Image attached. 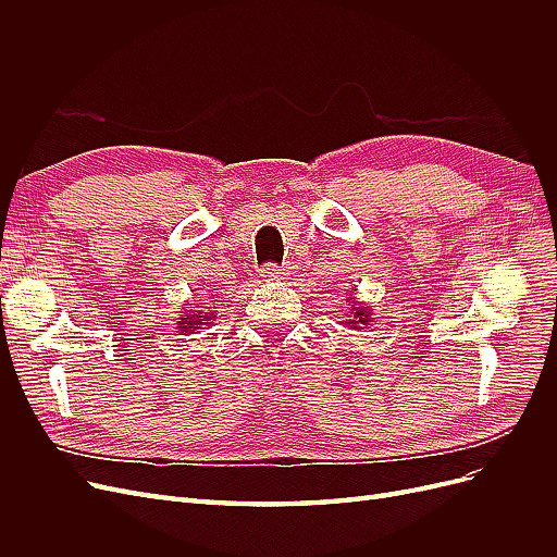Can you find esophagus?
<instances>
[{"mask_svg":"<svg viewBox=\"0 0 557 557\" xmlns=\"http://www.w3.org/2000/svg\"><path fill=\"white\" fill-rule=\"evenodd\" d=\"M285 274V269L281 264H274V262H264L260 267V276L267 278V281H274V278H281Z\"/></svg>","mask_w":557,"mask_h":557,"instance_id":"34e87169","label":"esophagus"}]
</instances>
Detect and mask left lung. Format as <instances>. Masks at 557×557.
Wrapping results in <instances>:
<instances>
[{
    "mask_svg": "<svg viewBox=\"0 0 557 557\" xmlns=\"http://www.w3.org/2000/svg\"><path fill=\"white\" fill-rule=\"evenodd\" d=\"M352 309H350V323L348 325H352V327H362V325H367L369 323V313H367V309L362 307H356V305H350Z\"/></svg>",
    "mask_w": 557,
    "mask_h": 557,
    "instance_id": "obj_1",
    "label": "left lung"
}]
</instances>
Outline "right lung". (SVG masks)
Wrapping results in <instances>:
<instances>
[{"label": "right lung", "mask_w": 557, "mask_h": 557, "mask_svg": "<svg viewBox=\"0 0 557 557\" xmlns=\"http://www.w3.org/2000/svg\"><path fill=\"white\" fill-rule=\"evenodd\" d=\"M209 315H195V313H190V315H185V318H181L178 320V327H181V332H193V330H199V325H201V320H207Z\"/></svg>", "instance_id": "add662e5"}]
</instances>
